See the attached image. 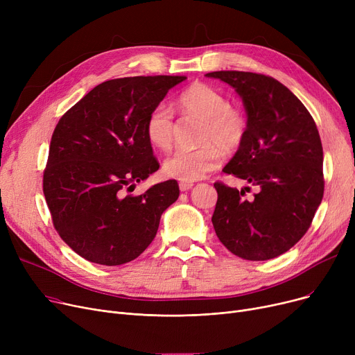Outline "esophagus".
I'll list each match as a JSON object with an SVG mask.
<instances>
[{"label":"esophagus","instance_id":"obj_1","mask_svg":"<svg viewBox=\"0 0 355 355\" xmlns=\"http://www.w3.org/2000/svg\"><path fill=\"white\" fill-rule=\"evenodd\" d=\"M178 185H180V190L181 191H189L190 189H193L194 184L191 181H180Z\"/></svg>","mask_w":355,"mask_h":355}]
</instances>
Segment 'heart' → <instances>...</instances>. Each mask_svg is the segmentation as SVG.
Listing matches in <instances>:
<instances>
[{"label": "heart", "mask_w": 355, "mask_h": 355, "mask_svg": "<svg viewBox=\"0 0 355 355\" xmlns=\"http://www.w3.org/2000/svg\"><path fill=\"white\" fill-rule=\"evenodd\" d=\"M184 112L204 119L198 148H178L162 164V173L181 181H194L216 170L223 159V149L233 151L243 142L248 122L240 109L232 106L229 99L217 89L206 83H193L178 96ZM145 135L153 146L166 151L173 145L174 115L165 102L157 103L145 121ZM220 144L218 146V144Z\"/></svg>", "instance_id": "obj_1"}]
</instances>
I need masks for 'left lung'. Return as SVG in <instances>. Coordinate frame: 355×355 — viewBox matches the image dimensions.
Wrapping results in <instances>:
<instances>
[{
    "label": "left lung",
    "instance_id": "left-lung-1",
    "mask_svg": "<svg viewBox=\"0 0 355 355\" xmlns=\"http://www.w3.org/2000/svg\"><path fill=\"white\" fill-rule=\"evenodd\" d=\"M206 76L233 86L248 112L245 139L223 173L257 187L245 198V190L214 182L216 234L241 259H273L304 237L322 201L320 132L304 103L266 74L221 70Z\"/></svg>",
    "mask_w": 355,
    "mask_h": 355
}]
</instances>
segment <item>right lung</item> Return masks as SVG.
<instances>
[{
  "instance_id": "right-lung-1",
  "label": "right lung",
  "mask_w": 355,
  "mask_h": 355,
  "mask_svg": "<svg viewBox=\"0 0 355 355\" xmlns=\"http://www.w3.org/2000/svg\"><path fill=\"white\" fill-rule=\"evenodd\" d=\"M185 76H135L103 82L55 125L43 174L53 226L89 262L118 266L154 240L159 218L178 198L175 180L135 196V182L159 168L145 121Z\"/></svg>"
}]
</instances>
